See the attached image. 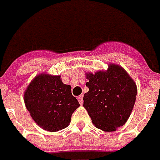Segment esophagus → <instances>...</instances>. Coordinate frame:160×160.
Here are the masks:
<instances>
[{
    "mask_svg": "<svg viewBox=\"0 0 160 160\" xmlns=\"http://www.w3.org/2000/svg\"><path fill=\"white\" fill-rule=\"evenodd\" d=\"M82 98H83V97H82V95H80V96H78V102L80 103V104H82V103H83Z\"/></svg>",
    "mask_w": 160,
    "mask_h": 160,
    "instance_id": "34e87169",
    "label": "esophagus"
}]
</instances>
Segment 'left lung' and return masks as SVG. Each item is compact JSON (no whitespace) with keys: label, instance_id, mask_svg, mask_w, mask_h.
<instances>
[{"label":"left lung","instance_id":"8db88e82","mask_svg":"<svg viewBox=\"0 0 160 160\" xmlns=\"http://www.w3.org/2000/svg\"><path fill=\"white\" fill-rule=\"evenodd\" d=\"M108 66L105 72L86 74L89 90L84 93L83 106L97 128L114 132L129 118L138 89L124 68L116 64Z\"/></svg>","mask_w":160,"mask_h":160}]
</instances>
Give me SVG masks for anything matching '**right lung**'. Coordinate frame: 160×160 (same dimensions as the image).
<instances>
[{"label": "right lung", "mask_w": 160, "mask_h": 160, "mask_svg": "<svg viewBox=\"0 0 160 160\" xmlns=\"http://www.w3.org/2000/svg\"><path fill=\"white\" fill-rule=\"evenodd\" d=\"M70 85L61 76L41 73L36 76L24 92V102L30 116L42 129L62 130L70 124L72 113L80 106L72 96Z\"/></svg>", "instance_id": "add662e5"}]
</instances>
